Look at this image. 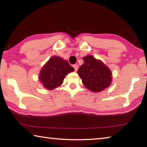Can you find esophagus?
Returning a JSON list of instances; mask_svg holds the SVG:
<instances>
[{
    "label": "esophagus",
    "mask_w": 147,
    "mask_h": 147,
    "mask_svg": "<svg viewBox=\"0 0 147 147\" xmlns=\"http://www.w3.org/2000/svg\"><path fill=\"white\" fill-rule=\"evenodd\" d=\"M73 67L74 69V71H77V70H78V65L74 64V65H73Z\"/></svg>",
    "instance_id": "34e87169"
}]
</instances>
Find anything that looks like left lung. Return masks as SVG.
Returning a JSON list of instances; mask_svg holds the SVG:
<instances>
[{
	"label": "left lung",
	"mask_w": 147,
	"mask_h": 147,
	"mask_svg": "<svg viewBox=\"0 0 147 147\" xmlns=\"http://www.w3.org/2000/svg\"><path fill=\"white\" fill-rule=\"evenodd\" d=\"M83 60L78 74L84 86L93 92H100L109 87L112 80L109 68L90 55L84 57Z\"/></svg>",
	"instance_id": "8db88e82"
}]
</instances>
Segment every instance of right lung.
Segmentation results:
<instances>
[{"label":"right lung","mask_w":147,"mask_h":147,"mask_svg":"<svg viewBox=\"0 0 147 147\" xmlns=\"http://www.w3.org/2000/svg\"><path fill=\"white\" fill-rule=\"evenodd\" d=\"M73 71L74 68L67 61L63 60L60 57L54 56L41 69L39 80L44 88L53 89L60 86L67 74Z\"/></svg>","instance_id":"add662e5"}]
</instances>
